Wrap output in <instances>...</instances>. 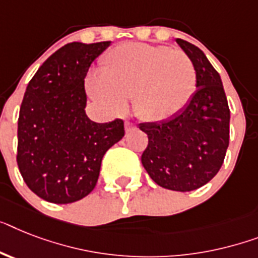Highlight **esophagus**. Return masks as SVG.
Listing matches in <instances>:
<instances>
[{
    "label": "esophagus",
    "instance_id": "34e87169",
    "mask_svg": "<svg viewBox=\"0 0 258 258\" xmlns=\"http://www.w3.org/2000/svg\"><path fill=\"white\" fill-rule=\"evenodd\" d=\"M134 129H136V125H134L133 122H131V121H126V122H125V131L132 132L134 131Z\"/></svg>",
    "mask_w": 258,
    "mask_h": 258
}]
</instances>
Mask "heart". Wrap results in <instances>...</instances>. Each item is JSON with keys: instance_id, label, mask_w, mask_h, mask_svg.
Segmentation results:
<instances>
[{"instance_id": "obj_1", "label": "heart", "mask_w": 258, "mask_h": 258, "mask_svg": "<svg viewBox=\"0 0 258 258\" xmlns=\"http://www.w3.org/2000/svg\"><path fill=\"white\" fill-rule=\"evenodd\" d=\"M197 71L182 51L167 46L124 43L104 56L101 72L89 74L88 95L112 112L133 97L134 112L146 121L175 116L197 91Z\"/></svg>"}]
</instances>
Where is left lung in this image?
Instances as JSON below:
<instances>
[{
  "label": "left lung",
  "mask_w": 258,
  "mask_h": 258,
  "mask_svg": "<svg viewBox=\"0 0 258 258\" xmlns=\"http://www.w3.org/2000/svg\"><path fill=\"white\" fill-rule=\"evenodd\" d=\"M197 71V92L175 116L140 124L148 134L141 162L158 186L197 190L210 182L224 162L229 145V108L219 72L195 44L176 39Z\"/></svg>",
  "instance_id": "left-lung-1"
}]
</instances>
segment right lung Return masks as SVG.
Listing matches in <instances>:
<instances>
[{"label":"right lung","instance_id":"right-lung-1","mask_svg":"<svg viewBox=\"0 0 258 258\" xmlns=\"http://www.w3.org/2000/svg\"><path fill=\"white\" fill-rule=\"evenodd\" d=\"M109 44H64L27 84L19 109L17 163L27 187L43 201L68 204L87 197L106 150L124 137V121L97 124L84 110V79Z\"/></svg>","mask_w":258,"mask_h":258}]
</instances>
